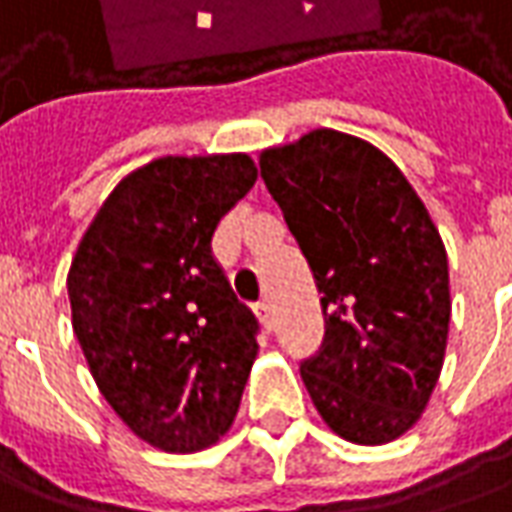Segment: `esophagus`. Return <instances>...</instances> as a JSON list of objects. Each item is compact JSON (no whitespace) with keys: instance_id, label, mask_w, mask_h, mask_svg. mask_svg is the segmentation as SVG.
I'll return each instance as SVG.
<instances>
[{"instance_id":"obj_1","label":"esophagus","mask_w":512,"mask_h":512,"mask_svg":"<svg viewBox=\"0 0 512 512\" xmlns=\"http://www.w3.org/2000/svg\"><path fill=\"white\" fill-rule=\"evenodd\" d=\"M255 313L257 318H260V324H263L266 330H271V324H274V318H271V302H268V299H260L255 305Z\"/></svg>"}]
</instances>
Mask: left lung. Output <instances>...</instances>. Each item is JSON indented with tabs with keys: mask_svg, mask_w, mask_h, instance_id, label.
Masks as SVG:
<instances>
[{
	"mask_svg": "<svg viewBox=\"0 0 512 512\" xmlns=\"http://www.w3.org/2000/svg\"><path fill=\"white\" fill-rule=\"evenodd\" d=\"M260 177L321 293L324 341L299 363L332 432L405 435L438 382L449 335V263L424 202L377 146L335 130L266 149Z\"/></svg>",
	"mask_w": 512,
	"mask_h": 512,
	"instance_id": "left-lung-1",
	"label": "left lung"
}]
</instances>
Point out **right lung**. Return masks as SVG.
<instances>
[{
  "instance_id": "right-lung-1",
  "label": "right lung",
  "mask_w": 512,
  "mask_h": 512,
  "mask_svg": "<svg viewBox=\"0 0 512 512\" xmlns=\"http://www.w3.org/2000/svg\"><path fill=\"white\" fill-rule=\"evenodd\" d=\"M255 180L246 155L152 160L113 188L71 260L82 355L121 421L157 449H205L241 405L260 324L210 241Z\"/></svg>"
}]
</instances>
